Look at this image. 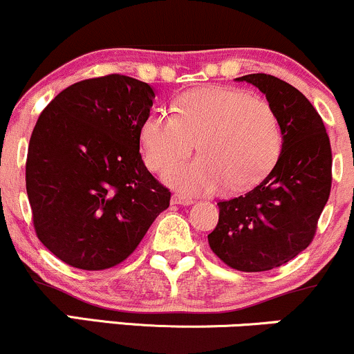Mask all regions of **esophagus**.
<instances>
[{"instance_id": "esophagus-1", "label": "esophagus", "mask_w": 354, "mask_h": 354, "mask_svg": "<svg viewBox=\"0 0 354 354\" xmlns=\"http://www.w3.org/2000/svg\"><path fill=\"white\" fill-rule=\"evenodd\" d=\"M172 204H177V205H190L192 204V198L190 197H185V196H180V194H174L172 196Z\"/></svg>"}]
</instances>
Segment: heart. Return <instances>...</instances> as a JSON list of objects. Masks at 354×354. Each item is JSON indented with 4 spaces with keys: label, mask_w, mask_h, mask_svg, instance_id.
Instances as JSON below:
<instances>
[{
    "label": "heart",
    "mask_w": 354,
    "mask_h": 354,
    "mask_svg": "<svg viewBox=\"0 0 354 354\" xmlns=\"http://www.w3.org/2000/svg\"><path fill=\"white\" fill-rule=\"evenodd\" d=\"M172 110L147 115L140 142L147 167L162 170L189 155L199 140L202 156L165 170V180L178 190L212 194L227 185L254 187L279 158V117L271 103L249 91L204 86L178 95Z\"/></svg>",
    "instance_id": "heart-1"
}]
</instances>
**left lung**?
I'll return each instance as SVG.
<instances>
[{
    "label": "left lung",
    "instance_id": "8db88e82",
    "mask_svg": "<svg viewBox=\"0 0 354 354\" xmlns=\"http://www.w3.org/2000/svg\"><path fill=\"white\" fill-rule=\"evenodd\" d=\"M279 117L283 149L271 172L248 194L217 202L219 222L209 234L212 252L229 268L261 272L303 252L331 192V144L319 113L292 85L266 73L244 75Z\"/></svg>",
    "mask_w": 354,
    "mask_h": 354
}]
</instances>
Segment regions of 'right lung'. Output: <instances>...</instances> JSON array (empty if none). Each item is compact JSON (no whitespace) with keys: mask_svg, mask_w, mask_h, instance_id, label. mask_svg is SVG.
<instances>
[{"mask_svg":"<svg viewBox=\"0 0 354 354\" xmlns=\"http://www.w3.org/2000/svg\"><path fill=\"white\" fill-rule=\"evenodd\" d=\"M153 98L145 82L113 73L73 83L38 117L26 157L35 232L71 268L124 263L169 207L140 156Z\"/></svg>","mask_w":354,"mask_h":354,"instance_id":"add662e5","label":"right lung"}]
</instances>
